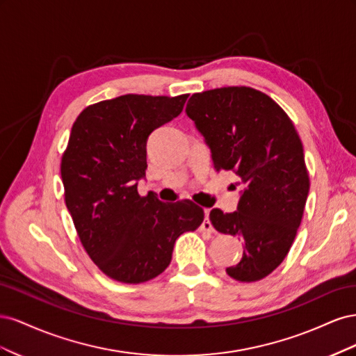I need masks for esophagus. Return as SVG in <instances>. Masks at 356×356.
<instances>
[{
	"label": "esophagus",
	"instance_id": "obj_1",
	"mask_svg": "<svg viewBox=\"0 0 356 356\" xmlns=\"http://www.w3.org/2000/svg\"><path fill=\"white\" fill-rule=\"evenodd\" d=\"M200 230L202 232H208V233L213 232V227H212V224L209 221V209H204V221L200 225Z\"/></svg>",
	"mask_w": 356,
	"mask_h": 356
}]
</instances>
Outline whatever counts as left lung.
<instances>
[{
  "mask_svg": "<svg viewBox=\"0 0 356 356\" xmlns=\"http://www.w3.org/2000/svg\"><path fill=\"white\" fill-rule=\"evenodd\" d=\"M186 113L215 170H232L243 184L238 211L209 213L215 230L243 239L242 260L225 272L260 281L284 261L303 217L310 186L303 144L281 106L245 86L195 93Z\"/></svg>",
  "mask_w": 356,
  "mask_h": 356,
  "instance_id": "left-lung-1",
  "label": "left lung"
}]
</instances>
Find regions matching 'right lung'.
Instances as JSON below:
<instances>
[{
	"mask_svg": "<svg viewBox=\"0 0 356 356\" xmlns=\"http://www.w3.org/2000/svg\"><path fill=\"white\" fill-rule=\"evenodd\" d=\"M187 98L123 95L88 106L72 124L60 163L65 203L86 252L117 282L143 284L165 272L175 241L203 221L190 200L138 193L149 134L178 117Z\"/></svg>",
	"mask_w": 356,
	"mask_h": 356,
	"instance_id": "obj_1",
	"label": "right lung"
}]
</instances>
